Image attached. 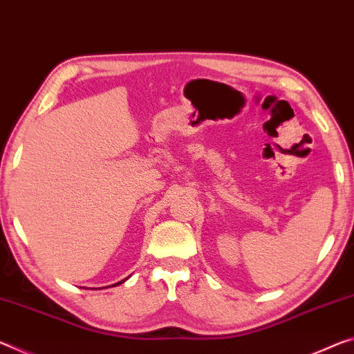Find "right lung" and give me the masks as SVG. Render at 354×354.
Masks as SVG:
<instances>
[{"instance_id": "add662e5", "label": "right lung", "mask_w": 354, "mask_h": 354, "mask_svg": "<svg viewBox=\"0 0 354 354\" xmlns=\"http://www.w3.org/2000/svg\"><path fill=\"white\" fill-rule=\"evenodd\" d=\"M122 282H124V280H122ZM120 283H121V282H118V283H115V285H120Z\"/></svg>"}]
</instances>
